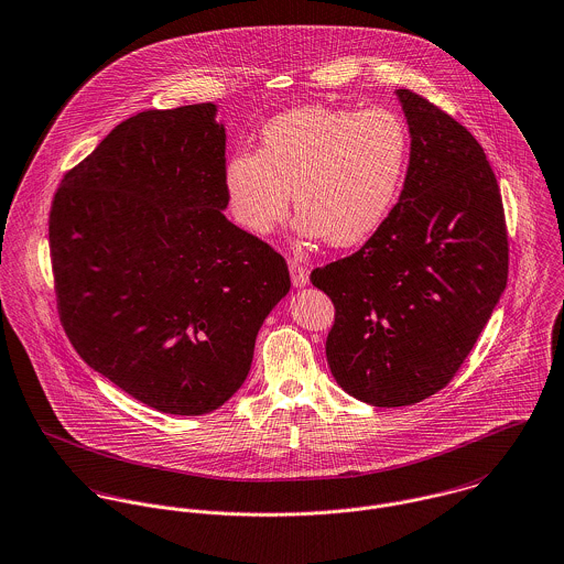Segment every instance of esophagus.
Listing matches in <instances>:
<instances>
[{"label": "esophagus", "instance_id": "34e87169", "mask_svg": "<svg viewBox=\"0 0 564 564\" xmlns=\"http://www.w3.org/2000/svg\"><path fill=\"white\" fill-rule=\"evenodd\" d=\"M289 271H291V282H293L295 289H304L308 284V269L300 260L291 258L289 260Z\"/></svg>", "mask_w": 564, "mask_h": 564}]
</instances>
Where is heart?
<instances>
[{"label":"heart","mask_w":564,"mask_h":564,"mask_svg":"<svg viewBox=\"0 0 564 564\" xmlns=\"http://www.w3.org/2000/svg\"><path fill=\"white\" fill-rule=\"evenodd\" d=\"M408 152V128L389 108L304 106L264 126L256 154L226 161L228 208L245 232L264 237L286 217L291 191L302 237L351 247L389 219Z\"/></svg>","instance_id":"1"}]
</instances>
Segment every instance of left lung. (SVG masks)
Instances as JSON below:
<instances>
[{
  "instance_id": "8db88e82",
  "label": "left lung",
  "mask_w": 564,
  "mask_h": 564,
  "mask_svg": "<svg viewBox=\"0 0 564 564\" xmlns=\"http://www.w3.org/2000/svg\"><path fill=\"white\" fill-rule=\"evenodd\" d=\"M410 132L400 202L356 253L313 271L336 317L325 356L360 402H421L454 378L508 282L499 186L482 145L427 99L395 90Z\"/></svg>"
}]
</instances>
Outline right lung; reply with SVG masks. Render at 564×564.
Segmentation results:
<instances>
[{
  "mask_svg": "<svg viewBox=\"0 0 564 564\" xmlns=\"http://www.w3.org/2000/svg\"><path fill=\"white\" fill-rule=\"evenodd\" d=\"M224 166L215 104L139 112L65 175L50 213L72 345L166 414L228 402L262 323L291 291L284 258L226 219Z\"/></svg>",
  "mask_w": 564,
  "mask_h": 564,
  "instance_id": "add662e5",
  "label": "right lung"
}]
</instances>
